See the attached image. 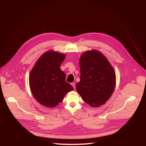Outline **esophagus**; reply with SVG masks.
Instances as JSON below:
<instances>
[{"label":"esophagus","mask_w":146,"mask_h":146,"mask_svg":"<svg viewBox=\"0 0 146 146\" xmlns=\"http://www.w3.org/2000/svg\"><path fill=\"white\" fill-rule=\"evenodd\" d=\"M71 85L73 86V87L75 89V88H76V86H75V83L74 82H72L71 83Z\"/></svg>","instance_id":"34e87169"}]
</instances>
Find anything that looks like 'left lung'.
Returning a JSON list of instances; mask_svg holds the SVG:
<instances>
[{
    "label": "left lung",
    "mask_w": 146,
    "mask_h": 146,
    "mask_svg": "<svg viewBox=\"0 0 146 146\" xmlns=\"http://www.w3.org/2000/svg\"><path fill=\"white\" fill-rule=\"evenodd\" d=\"M80 81L76 90L82 100L92 107L105 104L114 92L116 76L109 61L100 52L93 50L80 59Z\"/></svg>",
    "instance_id": "8db88e82"
}]
</instances>
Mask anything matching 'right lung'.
<instances>
[{
	"instance_id": "add662e5",
	"label": "right lung",
	"mask_w": 146,
	"mask_h": 146,
	"mask_svg": "<svg viewBox=\"0 0 146 146\" xmlns=\"http://www.w3.org/2000/svg\"><path fill=\"white\" fill-rule=\"evenodd\" d=\"M66 55L50 50L41 55L29 75V86L35 99L48 108L58 106L66 94L74 90L65 81V73L60 69Z\"/></svg>"
}]
</instances>
